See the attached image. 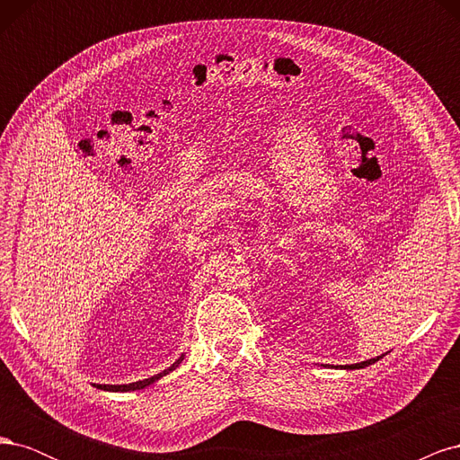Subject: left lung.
<instances>
[{"label":"left lung","instance_id":"1","mask_svg":"<svg viewBox=\"0 0 460 460\" xmlns=\"http://www.w3.org/2000/svg\"><path fill=\"white\" fill-rule=\"evenodd\" d=\"M384 355H378V357H374V358H368V360H363V363H355V365H340L338 368H345V370H357V368H365V367H368V365H374L376 360H380Z\"/></svg>","mask_w":460,"mask_h":460}]
</instances>
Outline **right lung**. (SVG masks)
<instances>
[{
	"label": "right lung",
	"mask_w": 460,
	"mask_h": 460,
	"mask_svg": "<svg viewBox=\"0 0 460 460\" xmlns=\"http://www.w3.org/2000/svg\"><path fill=\"white\" fill-rule=\"evenodd\" d=\"M184 360V355L180 357L174 365H171L169 368H164L163 372H159V374H155V376H151V378H146V380H137V382H132V384H119V385H111V384H93L97 389H105V392H136V389H144V387H147V385H151V384H155L157 380H161L163 376H166L169 372H172L180 363H182Z\"/></svg>",
	"instance_id": "right-lung-1"
}]
</instances>
